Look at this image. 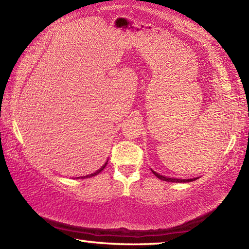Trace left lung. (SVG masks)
Instances as JSON below:
<instances>
[{
	"label": "left lung",
	"instance_id": "8db88e82",
	"mask_svg": "<svg viewBox=\"0 0 249 249\" xmlns=\"http://www.w3.org/2000/svg\"><path fill=\"white\" fill-rule=\"evenodd\" d=\"M154 172V175L159 178L160 180H163V181H168V182H191V181H195L196 178H192V179H177V178H168V177H163L161 175L157 174V172H155L154 170H151Z\"/></svg>",
	"mask_w": 249,
	"mask_h": 249
}]
</instances>
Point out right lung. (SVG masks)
Masks as SVG:
<instances>
[{"instance_id": "obj_1", "label": "right lung", "mask_w": 249, "mask_h": 249, "mask_svg": "<svg viewBox=\"0 0 249 249\" xmlns=\"http://www.w3.org/2000/svg\"><path fill=\"white\" fill-rule=\"evenodd\" d=\"M107 162H105V163H104V165H103L102 167H101L99 170H96L95 172H93V174H90V175H87V176H83V177H78V178H77V179H79V178H81V179H84V178H90V177H94V176H96V175H98V174H100V172H101V171H102V170L104 169V168H105V166H107Z\"/></svg>"}]
</instances>
